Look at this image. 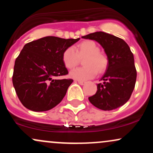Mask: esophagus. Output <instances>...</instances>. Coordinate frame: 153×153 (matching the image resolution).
I'll return each mask as SVG.
<instances>
[{"mask_svg": "<svg viewBox=\"0 0 153 153\" xmlns=\"http://www.w3.org/2000/svg\"><path fill=\"white\" fill-rule=\"evenodd\" d=\"M78 82L79 84H80V85H85V82H85V81H81V80H78Z\"/></svg>", "mask_w": 153, "mask_h": 153, "instance_id": "1", "label": "esophagus"}]
</instances>
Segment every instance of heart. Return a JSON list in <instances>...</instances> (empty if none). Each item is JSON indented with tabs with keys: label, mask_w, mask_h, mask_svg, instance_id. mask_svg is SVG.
<instances>
[{
	"label": "heart",
	"mask_w": 153,
	"mask_h": 153,
	"mask_svg": "<svg viewBox=\"0 0 153 153\" xmlns=\"http://www.w3.org/2000/svg\"><path fill=\"white\" fill-rule=\"evenodd\" d=\"M99 46L94 41L86 40L75 47H69L62 53V62L68 69H73L83 59L85 66L79 68L70 73L71 78L78 80H86L94 78L98 71L101 73L106 69L107 59L104 55L99 53Z\"/></svg>",
	"instance_id": "heart-1"
}]
</instances>
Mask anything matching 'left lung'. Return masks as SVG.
Masks as SVG:
<instances>
[{"instance_id": "1", "label": "left lung", "mask_w": 153, "mask_h": 153, "mask_svg": "<svg viewBox=\"0 0 153 153\" xmlns=\"http://www.w3.org/2000/svg\"><path fill=\"white\" fill-rule=\"evenodd\" d=\"M98 42L108 57L106 73L101 78L103 83L97 85L96 94L88 98L96 108L111 111L122 106L130 99L135 86L137 71L134 56L122 39L97 31L82 36Z\"/></svg>"}]
</instances>
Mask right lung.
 Wrapping results in <instances>:
<instances>
[{"label":"right lung","mask_w":153,"mask_h":153,"mask_svg":"<svg viewBox=\"0 0 153 153\" xmlns=\"http://www.w3.org/2000/svg\"><path fill=\"white\" fill-rule=\"evenodd\" d=\"M79 39L49 36L24 45L16 59L12 81L26 108L45 111L61 102L73 81L70 78H57L68 74L62 53Z\"/></svg>","instance_id":"1"}]
</instances>
